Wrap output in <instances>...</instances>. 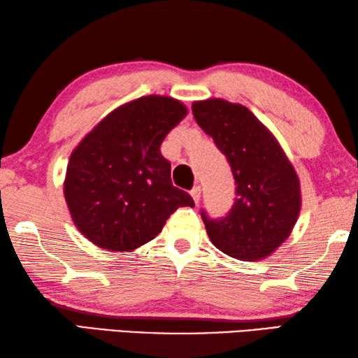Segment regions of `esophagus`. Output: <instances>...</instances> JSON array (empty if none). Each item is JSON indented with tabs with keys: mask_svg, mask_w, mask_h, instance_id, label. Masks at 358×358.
Wrapping results in <instances>:
<instances>
[{
	"mask_svg": "<svg viewBox=\"0 0 358 358\" xmlns=\"http://www.w3.org/2000/svg\"><path fill=\"white\" fill-rule=\"evenodd\" d=\"M190 195L193 198V201H195L196 204L200 203V198H201V187H193V189L190 190Z\"/></svg>",
	"mask_w": 358,
	"mask_h": 358,
	"instance_id": "obj_1",
	"label": "esophagus"
}]
</instances>
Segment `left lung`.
Returning <instances> with one entry per match:
<instances>
[{"mask_svg": "<svg viewBox=\"0 0 358 358\" xmlns=\"http://www.w3.org/2000/svg\"><path fill=\"white\" fill-rule=\"evenodd\" d=\"M193 117L227 157L236 198L225 217H201L219 250L244 262L273 254L296 224L300 180L276 138L243 106L220 98L195 101Z\"/></svg>", "mask_w": 358, "mask_h": 358, "instance_id": "1", "label": "left lung"}]
</instances>
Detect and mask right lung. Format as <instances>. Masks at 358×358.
Segmentation results:
<instances>
[{
  "mask_svg": "<svg viewBox=\"0 0 358 358\" xmlns=\"http://www.w3.org/2000/svg\"><path fill=\"white\" fill-rule=\"evenodd\" d=\"M185 115L174 98H138L104 117L73 150L64 200L89 241L133 250L154 239L176 209L195 206L189 193L173 185L171 163L160 152Z\"/></svg>",
  "mask_w": 358,
  "mask_h": 358,
  "instance_id": "obj_1",
  "label": "right lung"
}]
</instances>
